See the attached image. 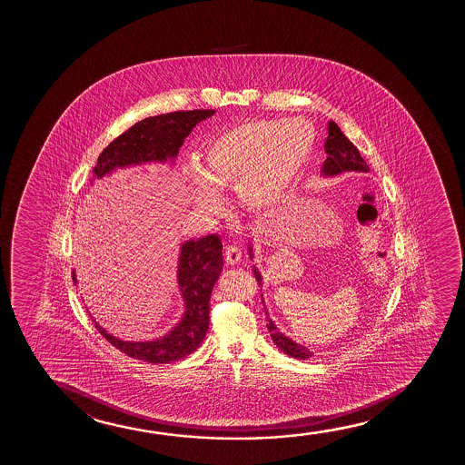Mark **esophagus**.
<instances>
[{"mask_svg":"<svg viewBox=\"0 0 465 465\" xmlns=\"http://www.w3.org/2000/svg\"><path fill=\"white\" fill-rule=\"evenodd\" d=\"M242 259V249L235 246V244H229L227 248H225V261L230 265H235Z\"/></svg>","mask_w":465,"mask_h":465,"instance_id":"1","label":"esophagus"}]
</instances>
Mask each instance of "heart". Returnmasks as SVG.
<instances>
[{
    "label": "heart",
    "instance_id": "b5f03b06",
    "mask_svg": "<svg viewBox=\"0 0 465 465\" xmlns=\"http://www.w3.org/2000/svg\"><path fill=\"white\" fill-rule=\"evenodd\" d=\"M314 146L303 119H263L225 128L204 143L197 166L187 170L192 198L203 210L221 203L219 189H235L238 202L262 210L280 202Z\"/></svg>",
    "mask_w": 465,
    "mask_h": 465
}]
</instances>
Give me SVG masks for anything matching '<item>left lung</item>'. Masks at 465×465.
Here are the masks:
<instances>
[{"instance_id": "left-lung-1", "label": "left lung", "mask_w": 465, "mask_h": 465, "mask_svg": "<svg viewBox=\"0 0 465 465\" xmlns=\"http://www.w3.org/2000/svg\"><path fill=\"white\" fill-rule=\"evenodd\" d=\"M327 130H329V134H327V140H325L324 149L329 157L324 162L322 173L327 176H333V174H340V173L344 172H369V165L361 157L357 147L344 136L337 124L333 121L329 122ZM249 251H252L251 246H249ZM251 257H252V252H251ZM254 273L257 281L261 282V274L255 268ZM267 327L270 333H272L274 344L282 352H286L287 356L295 357V359H308L312 356V351L306 350L305 346H300L292 340L284 337L281 331H276V327L270 319H268Z\"/></svg>"}]
</instances>
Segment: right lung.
I'll use <instances>...</instances> for the list:
<instances>
[{"label":"right lung","mask_w":465,"mask_h":465,"mask_svg":"<svg viewBox=\"0 0 465 465\" xmlns=\"http://www.w3.org/2000/svg\"><path fill=\"white\" fill-rule=\"evenodd\" d=\"M214 109L174 111L136 122L119 134L98 157L94 178H103L122 166L174 160L198 122L214 114ZM223 272V242L213 235L184 242L179 255L178 282L185 302L183 321L168 335L153 341H122L95 324L96 331L124 354L151 363L184 359L197 350L210 327L211 291ZM73 280L76 278L73 274Z\"/></svg>","instance_id":"1"}]
</instances>
